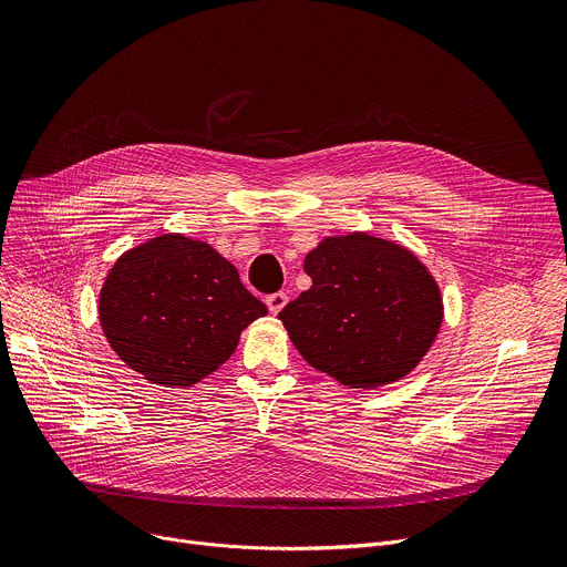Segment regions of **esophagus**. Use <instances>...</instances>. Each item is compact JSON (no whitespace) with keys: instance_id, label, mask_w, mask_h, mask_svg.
Wrapping results in <instances>:
<instances>
[{"instance_id":"esophagus-1","label":"esophagus","mask_w":567,"mask_h":567,"mask_svg":"<svg viewBox=\"0 0 567 567\" xmlns=\"http://www.w3.org/2000/svg\"><path fill=\"white\" fill-rule=\"evenodd\" d=\"M287 293H282V291H278V293H271V296H267V307H269V311L271 313H280L282 311V307L287 305Z\"/></svg>"}]
</instances>
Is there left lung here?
<instances>
[{
  "mask_svg": "<svg viewBox=\"0 0 567 567\" xmlns=\"http://www.w3.org/2000/svg\"><path fill=\"white\" fill-rule=\"evenodd\" d=\"M311 287L278 318L316 370L372 390L406 377L442 326V293L429 269L390 239L326 237L307 254Z\"/></svg>",
  "mask_w": 567,
  "mask_h": 567,
  "instance_id": "left-lung-1",
  "label": "left lung"
}]
</instances>
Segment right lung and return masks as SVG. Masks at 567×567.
<instances>
[{
  "mask_svg": "<svg viewBox=\"0 0 567 567\" xmlns=\"http://www.w3.org/2000/svg\"><path fill=\"white\" fill-rule=\"evenodd\" d=\"M267 307L202 239L152 237L105 278L99 318L112 350L143 379L186 388L215 372Z\"/></svg>",
  "mask_w": 567,
  "mask_h": 567,
  "instance_id": "right-lung-1",
  "label": "right lung"
}]
</instances>
